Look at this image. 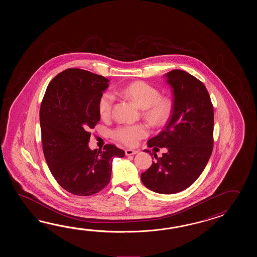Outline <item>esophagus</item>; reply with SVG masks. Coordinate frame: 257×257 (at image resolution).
I'll list each match as a JSON object with an SVG mask.
<instances>
[{
  "label": "esophagus",
  "instance_id": "obj_1",
  "mask_svg": "<svg viewBox=\"0 0 257 257\" xmlns=\"http://www.w3.org/2000/svg\"><path fill=\"white\" fill-rule=\"evenodd\" d=\"M139 153V151H136V150H131V149H127L125 151V153H126V155L127 156H130V155H134V154H137V153Z\"/></svg>",
  "mask_w": 257,
  "mask_h": 257
}]
</instances>
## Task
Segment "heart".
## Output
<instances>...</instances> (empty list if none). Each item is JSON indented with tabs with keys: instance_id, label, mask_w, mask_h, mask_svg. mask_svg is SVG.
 <instances>
[{
	"instance_id": "1",
	"label": "heart",
	"mask_w": 257,
	"mask_h": 257,
	"mask_svg": "<svg viewBox=\"0 0 257 257\" xmlns=\"http://www.w3.org/2000/svg\"><path fill=\"white\" fill-rule=\"evenodd\" d=\"M121 93L132 100L144 110L143 114L148 122L154 126H164L172 114L173 104L169 98L160 96L156 88L146 82H135L121 89ZM115 98L113 94L104 93L99 100L98 109L103 118H107L112 112ZM148 135V128L144 125L122 126L117 127L114 136L127 146L136 145L140 140Z\"/></svg>"
}]
</instances>
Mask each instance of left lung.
Returning a JSON list of instances; mask_svg holds the SVG:
<instances>
[{
	"label": "left lung",
	"mask_w": 257,
	"mask_h": 257,
	"mask_svg": "<svg viewBox=\"0 0 257 257\" xmlns=\"http://www.w3.org/2000/svg\"><path fill=\"white\" fill-rule=\"evenodd\" d=\"M165 77L174 95L172 115L164 131L149 140L148 147H165L167 152L155 158L141 179L152 191L175 194L191 186L208 164L213 148L214 111L207 89L196 77L181 70Z\"/></svg>",
	"instance_id": "1"
}]
</instances>
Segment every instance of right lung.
I'll return each instance as SVG.
<instances>
[{"label":"right lung","instance_id":"add662e5","mask_svg":"<svg viewBox=\"0 0 257 257\" xmlns=\"http://www.w3.org/2000/svg\"><path fill=\"white\" fill-rule=\"evenodd\" d=\"M109 80L79 69H68L50 82L39 112L43 153L49 170L66 191L91 196L110 182L114 157L123 150L106 144L91 150L90 131L100 120L99 100Z\"/></svg>","mask_w":257,"mask_h":257}]
</instances>
